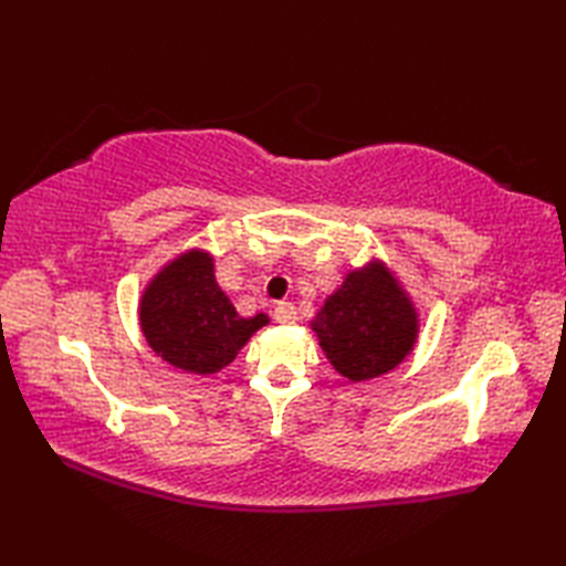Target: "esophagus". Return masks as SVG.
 Returning <instances> with one entry per match:
<instances>
[{"instance_id":"34e87169","label":"esophagus","mask_w":566,"mask_h":566,"mask_svg":"<svg viewBox=\"0 0 566 566\" xmlns=\"http://www.w3.org/2000/svg\"><path fill=\"white\" fill-rule=\"evenodd\" d=\"M274 321L284 323V326H290V323L296 321V306L292 302H280L274 306Z\"/></svg>"}]
</instances>
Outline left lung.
Wrapping results in <instances>:
<instances>
[{
	"label": "left lung",
	"instance_id": "obj_1",
	"mask_svg": "<svg viewBox=\"0 0 566 566\" xmlns=\"http://www.w3.org/2000/svg\"><path fill=\"white\" fill-rule=\"evenodd\" d=\"M311 328L343 377L365 381L387 375L413 350L418 314L387 264L369 262L345 276Z\"/></svg>",
	"mask_w": 566,
	"mask_h": 566
}]
</instances>
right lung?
Listing matches in <instances>:
<instances>
[{"mask_svg": "<svg viewBox=\"0 0 566 566\" xmlns=\"http://www.w3.org/2000/svg\"><path fill=\"white\" fill-rule=\"evenodd\" d=\"M140 331L153 353L191 375H213L235 359L250 335L268 326L264 314L243 318L213 276V258L187 250L146 286Z\"/></svg>", "mask_w": 566, "mask_h": 566, "instance_id": "right-lung-1", "label": "right lung"}]
</instances>
